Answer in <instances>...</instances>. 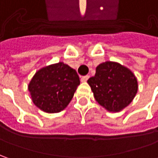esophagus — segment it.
Instances as JSON below:
<instances>
[{
  "label": "esophagus",
  "instance_id": "obj_1",
  "mask_svg": "<svg viewBox=\"0 0 158 158\" xmlns=\"http://www.w3.org/2000/svg\"><path fill=\"white\" fill-rule=\"evenodd\" d=\"M89 79V76H82V78H81V82H85L87 80Z\"/></svg>",
  "mask_w": 158,
  "mask_h": 158
}]
</instances>
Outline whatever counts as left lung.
Wrapping results in <instances>:
<instances>
[{
  "instance_id": "1",
  "label": "left lung",
  "mask_w": 158,
  "mask_h": 158,
  "mask_svg": "<svg viewBox=\"0 0 158 158\" xmlns=\"http://www.w3.org/2000/svg\"><path fill=\"white\" fill-rule=\"evenodd\" d=\"M96 101L108 112H118L135 97L138 82L129 69L114 61H106L96 69L88 80Z\"/></svg>"
}]
</instances>
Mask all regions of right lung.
I'll return each mask as SVG.
<instances>
[{
  "mask_svg": "<svg viewBox=\"0 0 158 158\" xmlns=\"http://www.w3.org/2000/svg\"><path fill=\"white\" fill-rule=\"evenodd\" d=\"M80 79L76 71L63 62L36 72L28 85L34 105L48 113L61 112L73 98Z\"/></svg>",
  "mask_w": 158,
  "mask_h": 158,
  "instance_id": "obj_1",
  "label": "right lung"
}]
</instances>
